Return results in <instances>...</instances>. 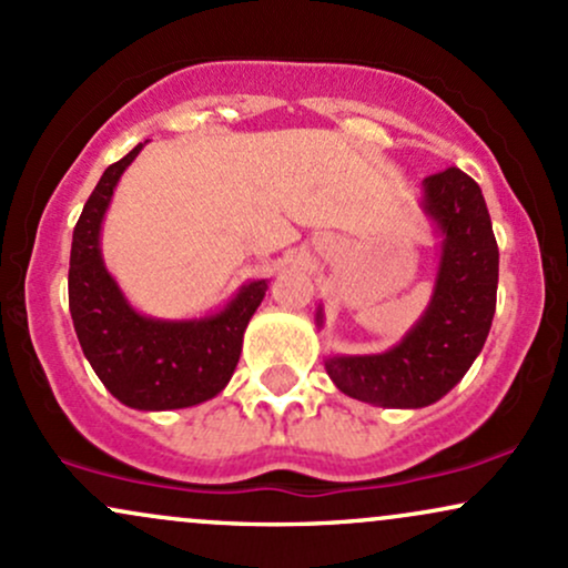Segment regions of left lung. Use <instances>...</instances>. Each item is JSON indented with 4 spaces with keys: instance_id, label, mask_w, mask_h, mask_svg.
<instances>
[{
    "instance_id": "left-lung-1",
    "label": "left lung",
    "mask_w": 568,
    "mask_h": 568,
    "mask_svg": "<svg viewBox=\"0 0 568 568\" xmlns=\"http://www.w3.org/2000/svg\"><path fill=\"white\" fill-rule=\"evenodd\" d=\"M419 207L440 247L427 310L395 347L325 357L331 382L371 406L425 408L452 393L484 349L497 310L499 247L480 186L448 168L422 181ZM315 323L323 328V306Z\"/></svg>"
}]
</instances>
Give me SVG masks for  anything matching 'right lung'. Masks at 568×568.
Instances as JSON below:
<instances>
[{
    "mask_svg": "<svg viewBox=\"0 0 568 568\" xmlns=\"http://www.w3.org/2000/svg\"><path fill=\"white\" fill-rule=\"evenodd\" d=\"M141 149L143 143L103 171L77 221L69 262L71 321L95 376L128 408L200 406L230 384L270 280H247L221 310L186 321L143 315L128 302L103 262L101 226L122 173Z\"/></svg>",
    "mask_w": 568,
    "mask_h": 568,
    "instance_id": "1",
    "label": "right lung"
}]
</instances>
